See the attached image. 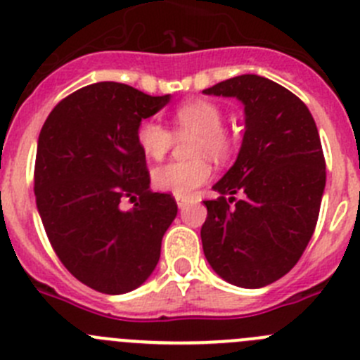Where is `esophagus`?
Listing matches in <instances>:
<instances>
[{
  "instance_id": "34e87169",
  "label": "esophagus",
  "mask_w": 360,
  "mask_h": 360,
  "mask_svg": "<svg viewBox=\"0 0 360 360\" xmlns=\"http://www.w3.org/2000/svg\"><path fill=\"white\" fill-rule=\"evenodd\" d=\"M177 206L181 207V210H183V207H186L188 204H190V199H186V197H177Z\"/></svg>"
}]
</instances>
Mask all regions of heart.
Listing matches in <instances>:
<instances>
[{"label":"heart","mask_w":360,"mask_h":360,"mask_svg":"<svg viewBox=\"0 0 360 360\" xmlns=\"http://www.w3.org/2000/svg\"><path fill=\"white\" fill-rule=\"evenodd\" d=\"M226 113L217 103L207 99H193L179 104L172 112V127L177 136H190L193 156H210L221 161L233 150V136L224 127ZM136 142L150 160H161L174 143V134L169 127L147 119L136 129ZM211 176V167L204 158L188 161H170L153 172V181L160 190L174 195L186 197L206 183Z\"/></svg>","instance_id":"heart-1"}]
</instances>
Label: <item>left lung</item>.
I'll use <instances>...</instances> for the list:
<instances>
[{
  "instance_id": "1",
  "label": "left lung",
  "mask_w": 360,
  "mask_h": 360,
  "mask_svg": "<svg viewBox=\"0 0 360 360\" xmlns=\"http://www.w3.org/2000/svg\"><path fill=\"white\" fill-rule=\"evenodd\" d=\"M204 94L245 106L240 154L213 186L220 197L204 200V256L234 286H268L298 263L316 227L327 179L316 122L293 92L256 74Z\"/></svg>"
}]
</instances>
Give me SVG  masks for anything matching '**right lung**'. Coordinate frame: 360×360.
Here are the masks:
<instances>
[{
  "instance_id": "add662e5",
  "label": "right lung",
  "mask_w": 360,
  "mask_h": 360,
  "mask_svg": "<svg viewBox=\"0 0 360 360\" xmlns=\"http://www.w3.org/2000/svg\"><path fill=\"white\" fill-rule=\"evenodd\" d=\"M170 96L101 82L56 104L37 143L35 200L63 266L92 290L122 295L142 286L160 261L177 214L170 193L149 190L136 129ZM137 199L131 212L120 200Z\"/></svg>"
}]
</instances>
